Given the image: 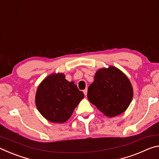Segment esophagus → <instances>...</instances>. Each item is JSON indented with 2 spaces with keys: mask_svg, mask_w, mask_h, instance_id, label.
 I'll use <instances>...</instances> for the list:
<instances>
[{
  "mask_svg": "<svg viewBox=\"0 0 159 159\" xmlns=\"http://www.w3.org/2000/svg\"><path fill=\"white\" fill-rule=\"evenodd\" d=\"M83 93H84V95L86 96L87 95V93H88V89L86 88V89H85L84 90H83Z\"/></svg>",
  "mask_w": 159,
  "mask_h": 159,
  "instance_id": "obj_1",
  "label": "esophagus"
}]
</instances>
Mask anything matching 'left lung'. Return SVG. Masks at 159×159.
Returning a JSON list of instances; mask_svg holds the SVG:
<instances>
[{"instance_id": "8db88e82", "label": "left lung", "mask_w": 159, "mask_h": 159, "mask_svg": "<svg viewBox=\"0 0 159 159\" xmlns=\"http://www.w3.org/2000/svg\"><path fill=\"white\" fill-rule=\"evenodd\" d=\"M133 97V89L126 75L113 66L96 71L94 82L88 90V98L109 118L124 112Z\"/></svg>"}]
</instances>
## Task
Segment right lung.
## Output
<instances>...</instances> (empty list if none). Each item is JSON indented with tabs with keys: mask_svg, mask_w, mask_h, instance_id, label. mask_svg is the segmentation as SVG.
<instances>
[{
	"mask_svg": "<svg viewBox=\"0 0 159 159\" xmlns=\"http://www.w3.org/2000/svg\"><path fill=\"white\" fill-rule=\"evenodd\" d=\"M84 98L74 81L69 82L63 73L45 77L37 88L35 102L45 119L63 123L71 116L74 110Z\"/></svg>",
	"mask_w": 159,
	"mask_h": 159,
	"instance_id": "add662e5",
	"label": "right lung"
}]
</instances>
